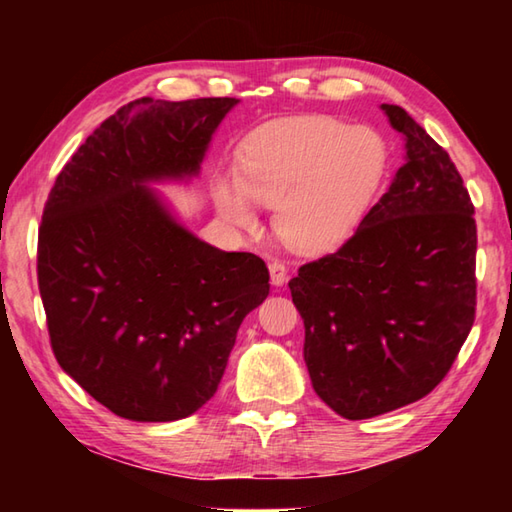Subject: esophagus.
<instances>
[{
    "label": "esophagus",
    "instance_id": "1",
    "mask_svg": "<svg viewBox=\"0 0 512 512\" xmlns=\"http://www.w3.org/2000/svg\"><path fill=\"white\" fill-rule=\"evenodd\" d=\"M268 271H271V282L275 287H282V284L287 282V266H284L280 259H275V262L268 264Z\"/></svg>",
    "mask_w": 512,
    "mask_h": 512
}]
</instances>
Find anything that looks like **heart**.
I'll use <instances>...</instances> for the list:
<instances>
[{
	"label": "heart",
	"mask_w": 512,
	"mask_h": 512,
	"mask_svg": "<svg viewBox=\"0 0 512 512\" xmlns=\"http://www.w3.org/2000/svg\"><path fill=\"white\" fill-rule=\"evenodd\" d=\"M388 169L384 137L370 126L309 115L257 131L237 158V178L214 185L225 221L257 230L250 204L275 207L282 241L302 253H325L348 241L381 194Z\"/></svg>",
	"instance_id": "heart-1"
}]
</instances>
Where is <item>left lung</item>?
Segmentation results:
<instances>
[{
    "mask_svg": "<svg viewBox=\"0 0 512 512\" xmlns=\"http://www.w3.org/2000/svg\"><path fill=\"white\" fill-rule=\"evenodd\" d=\"M381 110L404 135L406 162L361 228L289 282L311 384L348 420L429 395L476 311V223L461 173L404 108Z\"/></svg>",
    "mask_w": 512,
    "mask_h": 512,
    "instance_id": "left-lung-1",
    "label": "left lung"
}]
</instances>
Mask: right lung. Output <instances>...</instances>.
I'll return each instance as SVG.
<instances>
[{"label":"right lung","instance_id":"obj_1","mask_svg":"<svg viewBox=\"0 0 512 512\" xmlns=\"http://www.w3.org/2000/svg\"><path fill=\"white\" fill-rule=\"evenodd\" d=\"M235 106L232 97L126 103L49 192L38 287L51 350L119 418L171 422L201 409L241 320L271 289L264 259L205 244L146 187L196 176Z\"/></svg>","mask_w":512,"mask_h":512}]
</instances>
